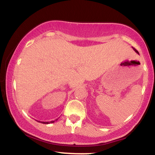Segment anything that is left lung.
<instances>
[{
  "mask_svg": "<svg viewBox=\"0 0 155 155\" xmlns=\"http://www.w3.org/2000/svg\"><path fill=\"white\" fill-rule=\"evenodd\" d=\"M133 49H134V50H135V52H137V53L138 54H139V52H138V51H137V50H136V49H135V48H133Z\"/></svg>",
  "mask_w": 155,
  "mask_h": 155,
  "instance_id": "left-lung-1",
  "label": "left lung"
}]
</instances>
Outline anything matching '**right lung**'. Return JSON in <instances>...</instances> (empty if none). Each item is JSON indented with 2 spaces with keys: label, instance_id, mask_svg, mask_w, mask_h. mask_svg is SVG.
Returning <instances> with one entry per match:
<instances>
[{
  "label": "right lung",
  "instance_id": "add662e5",
  "mask_svg": "<svg viewBox=\"0 0 155 155\" xmlns=\"http://www.w3.org/2000/svg\"><path fill=\"white\" fill-rule=\"evenodd\" d=\"M39 122L43 123V124H49V123H54V121H50V122H41V121H39Z\"/></svg>",
  "mask_w": 155,
  "mask_h": 155
}]
</instances>
